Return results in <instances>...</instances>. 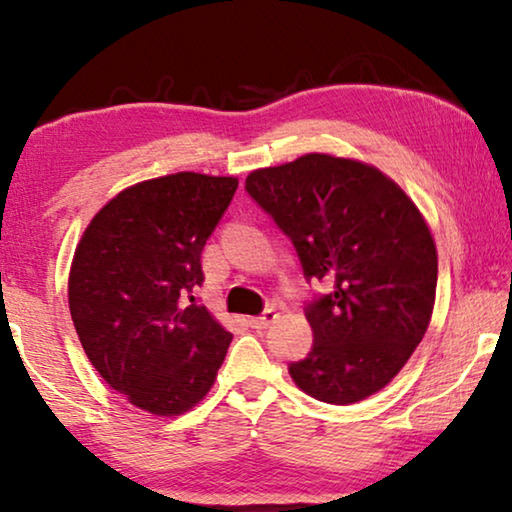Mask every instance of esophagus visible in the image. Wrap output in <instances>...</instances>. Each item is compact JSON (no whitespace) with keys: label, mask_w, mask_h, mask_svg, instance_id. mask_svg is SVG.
I'll use <instances>...</instances> for the list:
<instances>
[{"label":"esophagus","mask_w":512,"mask_h":512,"mask_svg":"<svg viewBox=\"0 0 512 512\" xmlns=\"http://www.w3.org/2000/svg\"><path fill=\"white\" fill-rule=\"evenodd\" d=\"M275 319H277V312L275 310H265L261 317H251L249 319V326L256 328V331H263V328H268Z\"/></svg>","instance_id":"1"}]
</instances>
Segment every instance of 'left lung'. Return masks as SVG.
I'll return each mask as SVG.
<instances>
[{
  "instance_id": "8db88e82",
  "label": "left lung",
  "mask_w": 512,
  "mask_h": 512,
  "mask_svg": "<svg viewBox=\"0 0 512 512\" xmlns=\"http://www.w3.org/2000/svg\"><path fill=\"white\" fill-rule=\"evenodd\" d=\"M247 191L291 237L305 277L333 291L307 305L314 342L289 373L333 405L387 387L422 342L436 303L438 251L394 179L354 158L305 153L261 167Z\"/></svg>"
}]
</instances>
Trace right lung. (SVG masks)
Returning <instances> with one entry per match:
<instances>
[{"label": "right lung", "mask_w": 512, "mask_h": 512, "mask_svg": "<svg viewBox=\"0 0 512 512\" xmlns=\"http://www.w3.org/2000/svg\"><path fill=\"white\" fill-rule=\"evenodd\" d=\"M237 177L177 172L123 188L93 216L69 268V312L102 380L135 408L177 417L212 389L233 340L198 305L202 247Z\"/></svg>", "instance_id": "right-lung-1"}]
</instances>
